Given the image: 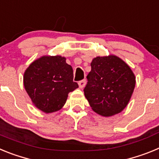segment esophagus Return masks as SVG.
Masks as SVG:
<instances>
[{
  "label": "esophagus",
  "mask_w": 159,
  "mask_h": 159,
  "mask_svg": "<svg viewBox=\"0 0 159 159\" xmlns=\"http://www.w3.org/2000/svg\"><path fill=\"white\" fill-rule=\"evenodd\" d=\"M79 86L80 88H84V86H85V84H86V80H83L79 81Z\"/></svg>",
  "instance_id": "esophagus-1"
}]
</instances>
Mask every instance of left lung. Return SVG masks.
<instances>
[{
  "instance_id": "8db88e82",
  "label": "left lung",
  "mask_w": 159,
  "mask_h": 159,
  "mask_svg": "<svg viewBox=\"0 0 159 159\" xmlns=\"http://www.w3.org/2000/svg\"><path fill=\"white\" fill-rule=\"evenodd\" d=\"M91 67L84 92L92 110L105 117L121 112L135 86L130 67L116 56L96 57Z\"/></svg>"
}]
</instances>
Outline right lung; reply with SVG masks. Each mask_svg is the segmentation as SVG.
<instances>
[{"label": "right lung", "mask_w": 159, "mask_h": 159, "mask_svg": "<svg viewBox=\"0 0 159 159\" xmlns=\"http://www.w3.org/2000/svg\"><path fill=\"white\" fill-rule=\"evenodd\" d=\"M24 85L35 106L45 113L61 109L68 93L79 87L73 81L72 67L60 56L32 62L24 74Z\"/></svg>", "instance_id": "1"}]
</instances>
